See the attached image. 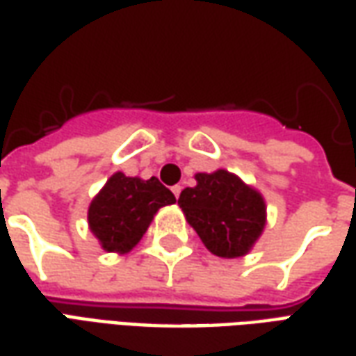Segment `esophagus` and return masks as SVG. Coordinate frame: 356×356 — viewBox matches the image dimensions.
Instances as JSON below:
<instances>
[{
	"instance_id": "34e87169",
	"label": "esophagus",
	"mask_w": 356,
	"mask_h": 356,
	"mask_svg": "<svg viewBox=\"0 0 356 356\" xmlns=\"http://www.w3.org/2000/svg\"><path fill=\"white\" fill-rule=\"evenodd\" d=\"M181 188H183L181 185H175L173 188H171V191H173V195H175V198H179V195H181Z\"/></svg>"
}]
</instances>
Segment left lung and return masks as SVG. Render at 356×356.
Here are the masks:
<instances>
[{"instance_id": "obj_1", "label": "left lung", "mask_w": 356, "mask_h": 356, "mask_svg": "<svg viewBox=\"0 0 356 356\" xmlns=\"http://www.w3.org/2000/svg\"><path fill=\"white\" fill-rule=\"evenodd\" d=\"M196 185L186 186L179 206L204 247L221 258L248 254L266 225L262 195L229 171L196 173Z\"/></svg>"}]
</instances>
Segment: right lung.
I'll list each match as a JSON object with an SVG mask.
<instances>
[{
	"label": "right lung",
	"mask_w": 356,
	"mask_h": 356,
	"mask_svg": "<svg viewBox=\"0 0 356 356\" xmlns=\"http://www.w3.org/2000/svg\"><path fill=\"white\" fill-rule=\"evenodd\" d=\"M168 204H175V196L156 177L144 181L118 171L90 202L88 225L104 250L125 254Z\"/></svg>",
	"instance_id": "1"
}]
</instances>
